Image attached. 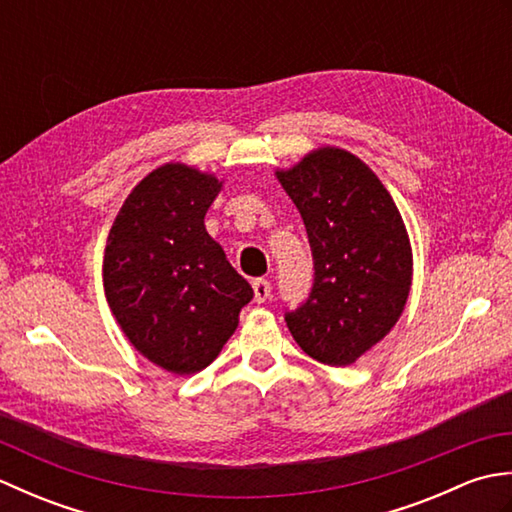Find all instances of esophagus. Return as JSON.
<instances>
[{"label": "esophagus", "mask_w": 512, "mask_h": 512, "mask_svg": "<svg viewBox=\"0 0 512 512\" xmlns=\"http://www.w3.org/2000/svg\"><path fill=\"white\" fill-rule=\"evenodd\" d=\"M270 281L268 279H255L253 281V292H255V303H264L270 297Z\"/></svg>", "instance_id": "1"}]
</instances>
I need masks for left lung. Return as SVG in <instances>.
<instances>
[{"instance_id": "obj_1", "label": "left lung", "mask_w": 512, "mask_h": 512, "mask_svg": "<svg viewBox=\"0 0 512 512\" xmlns=\"http://www.w3.org/2000/svg\"><path fill=\"white\" fill-rule=\"evenodd\" d=\"M277 180L306 224L314 284L286 312L290 334L325 365H352L383 341L405 310L411 246L389 191L361 158L321 147Z\"/></svg>"}]
</instances>
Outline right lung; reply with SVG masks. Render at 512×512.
<instances>
[{"instance_id":"add662e5","label":"right lung","mask_w":512,"mask_h":512,"mask_svg":"<svg viewBox=\"0 0 512 512\" xmlns=\"http://www.w3.org/2000/svg\"><path fill=\"white\" fill-rule=\"evenodd\" d=\"M220 189L211 173L169 162L136 184L107 235L103 286L118 325L140 354L178 376L215 361L253 299L204 228Z\"/></svg>"}]
</instances>
